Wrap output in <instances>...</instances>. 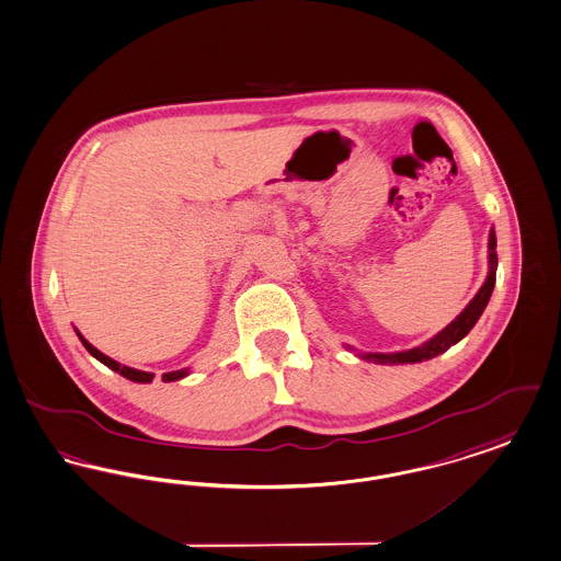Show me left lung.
Returning a JSON list of instances; mask_svg holds the SVG:
<instances>
[{
	"label": "left lung",
	"mask_w": 561,
	"mask_h": 561,
	"mask_svg": "<svg viewBox=\"0 0 561 561\" xmlns=\"http://www.w3.org/2000/svg\"><path fill=\"white\" fill-rule=\"evenodd\" d=\"M494 279H496V236H494V229H491V233H489V275H486V282L482 284V288L471 298L470 305L457 314L443 332L430 337L422 346L401 351V353H365V355H360V359L374 360L381 365H403V363H422V360L434 359L436 355L445 353L461 337L470 334L471 328L476 325L480 314L484 313V309L491 300Z\"/></svg>",
	"instance_id": "8db88e82"
}]
</instances>
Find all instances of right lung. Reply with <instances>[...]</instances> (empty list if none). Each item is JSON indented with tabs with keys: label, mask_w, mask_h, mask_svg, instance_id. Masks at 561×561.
Returning <instances> with one entry per match:
<instances>
[{
	"label": "right lung",
	"mask_w": 561,
	"mask_h": 561,
	"mask_svg": "<svg viewBox=\"0 0 561 561\" xmlns=\"http://www.w3.org/2000/svg\"><path fill=\"white\" fill-rule=\"evenodd\" d=\"M77 332V330H75ZM77 336L79 340L83 342V346L90 351L91 357H95V359L100 360V363H104L106 367H111L113 371L116 374H121L123 378H127V380L139 381V383H148V381H152L154 378V374H150V371H139V369H134V367H127V365H121V363H116V360L111 359V357H106L104 353H100L93 344H90L85 337L81 336L79 332H77ZM190 371L187 369H180V371H169V374H164L162 376V381H175L181 380V378H185Z\"/></svg>",
	"instance_id": "1"
}]
</instances>
